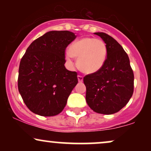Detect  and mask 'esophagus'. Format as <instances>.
I'll use <instances>...</instances> for the list:
<instances>
[{
	"label": "esophagus",
	"instance_id": "esophagus-1",
	"mask_svg": "<svg viewBox=\"0 0 151 151\" xmlns=\"http://www.w3.org/2000/svg\"><path fill=\"white\" fill-rule=\"evenodd\" d=\"M77 78H78V81H79V82H82L83 77H81V76H80V75H78Z\"/></svg>",
	"mask_w": 151,
	"mask_h": 151
}]
</instances>
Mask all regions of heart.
<instances>
[{
	"label": "heart",
	"mask_w": 151,
	"mask_h": 151,
	"mask_svg": "<svg viewBox=\"0 0 151 151\" xmlns=\"http://www.w3.org/2000/svg\"><path fill=\"white\" fill-rule=\"evenodd\" d=\"M106 56L107 47L103 40L84 37L71 44L66 60L71 64L72 58H77V66L81 72L93 74L102 68Z\"/></svg>",
	"instance_id": "b5f03b06"
}]
</instances>
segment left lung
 <instances>
[{
	"instance_id": "8db88e82",
	"label": "left lung",
	"mask_w": 151,
	"mask_h": 151,
	"mask_svg": "<svg viewBox=\"0 0 151 151\" xmlns=\"http://www.w3.org/2000/svg\"><path fill=\"white\" fill-rule=\"evenodd\" d=\"M105 42L107 58L97 72L84 77L86 101L93 111L113 114L124 108L133 93L134 75L129 56L113 37L104 32H94Z\"/></svg>"
}]
</instances>
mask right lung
<instances>
[{
    "mask_svg": "<svg viewBox=\"0 0 151 151\" xmlns=\"http://www.w3.org/2000/svg\"><path fill=\"white\" fill-rule=\"evenodd\" d=\"M75 38L70 31H50L31 43L21 59L18 90L34 114L53 116L67 104L78 79L77 72L66 69L65 52Z\"/></svg>",
    "mask_w": 151,
    "mask_h": 151,
    "instance_id": "1",
    "label": "right lung"
}]
</instances>
